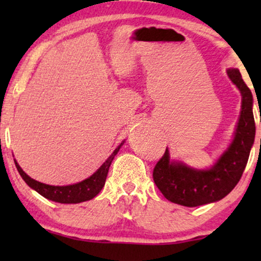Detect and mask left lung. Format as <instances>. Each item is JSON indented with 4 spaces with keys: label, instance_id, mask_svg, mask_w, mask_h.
Here are the masks:
<instances>
[{
    "label": "left lung",
    "instance_id": "left-lung-1",
    "mask_svg": "<svg viewBox=\"0 0 261 261\" xmlns=\"http://www.w3.org/2000/svg\"><path fill=\"white\" fill-rule=\"evenodd\" d=\"M227 74L241 94V112L233 140L209 169H195L172 160L169 148L153 170V180L162 194L176 204L198 206L220 201L239 183L247 165L255 138L253 96L238 69Z\"/></svg>",
    "mask_w": 261,
    "mask_h": 261
}]
</instances>
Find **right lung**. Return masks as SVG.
<instances>
[{
	"label": "right lung",
	"mask_w": 261,
	"mask_h": 261,
	"mask_svg": "<svg viewBox=\"0 0 261 261\" xmlns=\"http://www.w3.org/2000/svg\"><path fill=\"white\" fill-rule=\"evenodd\" d=\"M123 140L121 144L117 146V147L114 149V152L109 155V158L106 160L105 163L102 164L101 167L96 171L94 174H91L90 177H88L87 179L80 181V183L76 184H70V185H48L45 183H41V181H38L31 178L28 174L24 172V171L21 169L19 164L15 162L16 169L19 171L20 176L22 177V179L26 181L28 187L33 189L40 194L42 197L49 199V201L58 202V203H64V204H72V203H81L85 201H90L95 197V196L98 195V192L102 190V188L105 187L107 174H108L110 164H112L113 159L115 158L117 152L120 151L121 146L124 144Z\"/></svg>",
	"instance_id": "1"
}]
</instances>
